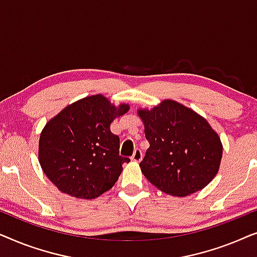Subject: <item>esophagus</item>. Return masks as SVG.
<instances>
[{"label":"esophagus","mask_w":257,"mask_h":257,"mask_svg":"<svg viewBox=\"0 0 257 257\" xmlns=\"http://www.w3.org/2000/svg\"><path fill=\"white\" fill-rule=\"evenodd\" d=\"M131 159L133 161H136V163H139V161H142V159H143V152H142V151L136 150Z\"/></svg>","instance_id":"obj_1"}]
</instances>
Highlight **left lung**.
<instances>
[{
	"label": "left lung",
	"mask_w": 257,
	"mask_h": 257,
	"mask_svg": "<svg viewBox=\"0 0 257 257\" xmlns=\"http://www.w3.org/2000/svg\"><path fill=\"white\" fill-rule=\"evenodd\" d=\"M138 114L150 143L140 168L151 184L181 198L213 180L220 168L222 144L205 118L171 99Z\"/></svg>",
	"instance_id": "1"
}]
</instances>
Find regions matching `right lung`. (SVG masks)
I'll list each match as a JSON object with an SVG mask.
<instances>
[{
    "label": "right lung",
    "mask_w": 257,
    "mask_h": 257,
    "mask_svg": "<svg viewBox=\"0 0 257 257\" xmlns=\"http://www.w3.org/2000/svg\"><path fill=\"white\" fill-rule=\"evenodd\" d=\"M101 94L85 97L62 110L44 126L38 160L59 191L94 199L113 187L128 158L119 156V137L110 130L115 117L128 111Z\"/></svg>",
    "instance_id": "1"
}]
</instances>
